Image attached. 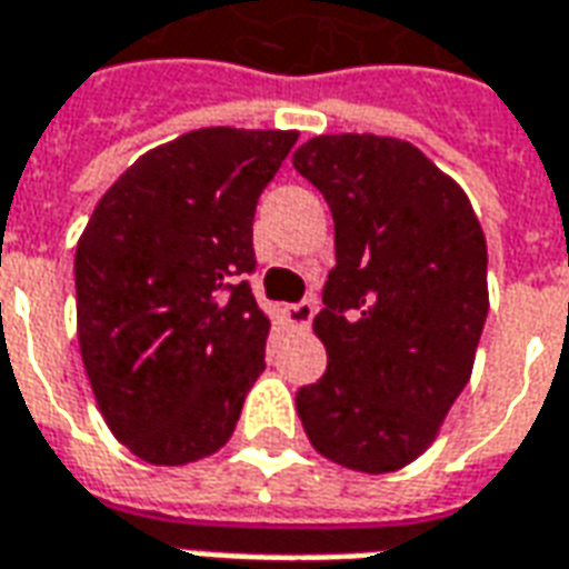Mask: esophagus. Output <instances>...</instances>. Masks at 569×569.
Instances as JSON below:
<instances>
[{
	"mask_svg": "<svg viewBox=\"0 0 569 569\" xmlns=\"http://www.w3.org/2000/svg\"><path fill=\"white\" fill-rule=\"evenodd\" d=\"M313 313H317L313 301H298V305H289V308H286V320L292 322L296 329H308L310 320H313Z\"/></svg>",
	"mask_w": 569,
	"mask_h": 569,
	"instance_id": "obj_1",
	"label": "esophagus"
}]
</instances>
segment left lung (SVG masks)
<instances>
[{
    "label": "left lung",
    "mask_w": 569,
    "mask_h": 569,
    "mask_svg": "<svg viewBox=\"0 0 569 569\" xmlns=\"http://www.w3.org/2000/svg\"><path fill=\"white\" fill-rule=\"evenodd\" d=\"M335 219L313 320L329 353L296 396L310 445L381 476L427 451L472 375L488 317V243L463 188L411 142L313 137L292 154Z\"/></svg>",
    "instance_id": "1"
}]
</instances>
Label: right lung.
<instances>
[{"label":"right lung","mask_w":569,"mask_h":569,"mask_svg":"<svg viewBox=\"0 0 569 569\" xmlns=\"http://www.w3.org/2000/svg\"><path fill=\"white\" fill-rule=\"evenodd\" d=\"M296 130L200 128L118 176L76 249L84 371L116 439L186 466L231 439L264 371L256 203Z\"/></svg>","instance_id":"add662e5"}]
</instances>
